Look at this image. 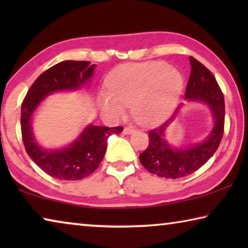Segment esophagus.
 Wrapping results in <instances>:
<instances>
[{
	"mask_svg": "<svg viewBox=\"0 0 248 248\" xmlns=\"http://www.w3.org/2000/svg\"><path fill=\"white\" fill-rule=\"evenodd\" d=\"M133 132H134V130H133L132 128L125 127V128L124 129V134H131V133H133Z\"/></svg>",
	"mask_w": 248,
	"mask_h": 248,
	"instance_id": "34e87169",
	"label": "esophagus"
}]
</instances>
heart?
<instances>
[{"label":"heart","instance_id":"1","mask_svg":"<svg viewBox=\"0 0 248 248\" xmlns=\"http://www.w3.org/2000/svg\"><path fill=\"white\" fill-rule=\"evenodd\" d=\"M185 86L184 77L166 62H145L117 69L107 79L108 91L98 94L103 111L112 117L124 114L125 107L138 123L155 125L171 115Z\"/></svg>","mask_w":248,"mask_h":248}]
</instances>
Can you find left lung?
<instances>
[{
    "label": "left lung",
    "mask_w": 248,
    "mask_h": 248,
    "mask_svg": "<svg viewBox=\"0 0 248 248\" xmlns=\"http://www.w3.org/2000/svg\"><path fill=\"white\" fill-rule=\"evenodd\" d=\"M191 72L186 87L187 102L205 104L213 118V128L204 139L187 148H177L165 138L167 128L177 118L184 104H180L174 115L161 127L149 132L150 143L140 162L150 173L164 178H180L194 173L216 153L223 137L224 97L213 74L195 58H189Z\"/></svg>",
    "instance_id": "left-lung-1"
}]
</instances>
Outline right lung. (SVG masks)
<instances>
[{
  "instance_id": "add662e5",
  "label": "right lung",
  "mask_w": 248,
  "mask_h": 248,
  "mask_svg": "<svg viewBox=\"0 0 248 248\" xmlns=\"http://www.w3.org/2000/svg\"><path fill=\"white\" fill-rule=\"evenodd\" d=\"M96 64L90 61L66 60L40 74L22 104L20 127L23 142L35 164L46 174L61 180H79L94 173L106 153L107 140L123 127H97L87 124L72 143L59 149H45L32 131V117L39 105L56 92L78 91L89 85Z\"/></svg>"
}]
</instances>
